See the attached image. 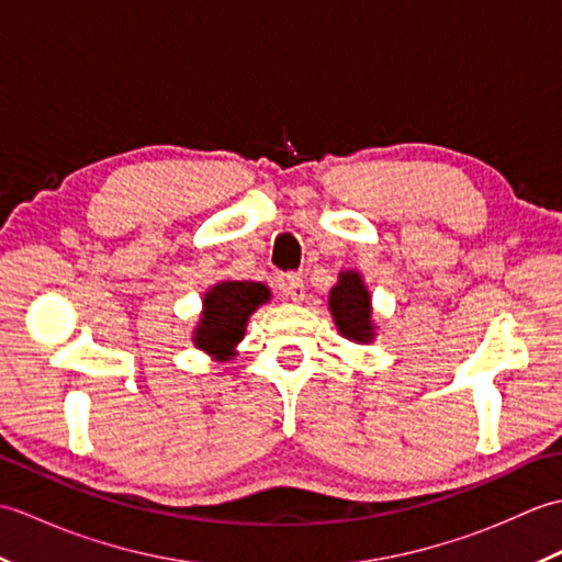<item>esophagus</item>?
<instances>
[{
  "mask_svg": "<svg viewBox=\"0 0 562 562\" xmlns=\"http://www.w3.org/2000/svg\"><path fill=\"white\" fill-rule=\"evenodd\" d=\"M278 290H280L282 296H288V300L302 302L304 300V280H302V274H296V272L284 274V278L280 280V284H278Z\"/></svg>",
  "mask_w": 562,
  "mask_h": 562,
  "instance_id": "1",
  "label": "esophagus"
}]
</instances>
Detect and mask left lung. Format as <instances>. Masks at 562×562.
I'll list each match as a JSON object with an SVG mask.
<instances>
[{
	"label": "left lung",
	"mask_w": 562,
	"mask_h": 562,
	"mask_svg": "<svg viewBox=\"0 0 562 562\" xmlns=\"http://www.w3.org/2000/svg\"><path fill=\"white\" fill-rule=\"evenodd\" d=\"M330 314L345 338L367 342L372 340V308H369V292L357 272H340V280L330 290Z\"/></svg>",
	"instance_id": "1"
}]
</instances>
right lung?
<instances>
[{
	"label": "right lung",
	"instance_id": "obj_1",
	"mask_svg": "<svg viewBox=\"0 0 562 562\" xmlns=\"http://www.w3.org/2000/svg\"><path fill=\"white\" fill-rule=\"evenodd\" d=\"M268 288L260 282H220L205 294V312L195 330L200 350L217 355L220 360L232 357V348L244 338L248 316L268 302Z\"/></svg>",
	"mask_w": 562,
	"mask_h": 562
}]
</instances>
